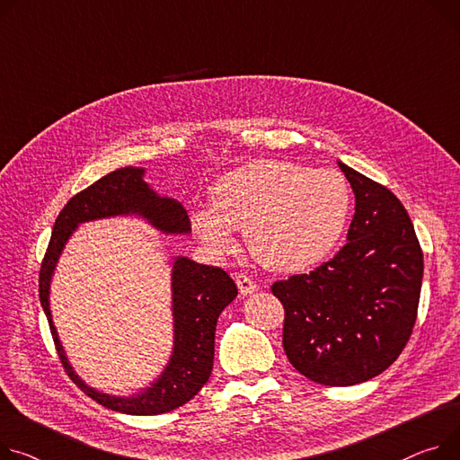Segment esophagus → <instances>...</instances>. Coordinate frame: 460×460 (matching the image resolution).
I'll return each instance as SVG.
<instances>
[{
    "label": "esophagus",
    "mask_w": 460,
    "mask_h": 460,
    "mask_svg": "<svg viewBox=\"0 0 460 460\" xmlns=\"http://www.w3.org/2000/svg\"><path fill=\"white\" fill-rule=\"evenodd\" d=\"M235 284H237L241 295H252L254 291H258L256 281L246 274H235Z\"/></svg>",
    "instance_id": "34e87169"
}]
</instances>
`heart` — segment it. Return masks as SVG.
<instances>
[{
  "instance_id": "b5f03b06",
  "label": "heart",
  "mask_w": 460,
  "mask_h": 460,
  "mask_svg": "<svg viewBox=\"0 0 460 460\" xmlns=\"http://www.w3.org/2000/svg\"><path fill=\"white\" fill-rule=\"evenodd\" d=\"M351 206L349 186L333 169L256 160L211 188V206L191 211L199 239L225 251L244 230L251 254L267 269L296 272L323 261L341 239Z\"/></svg>"
}]
</instances>
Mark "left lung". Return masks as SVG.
<instances>
[{"mask_svg": "<svg viewBox=\"0 0 460 460\" xmlns=\"http://www.w3.org/2000/svg\"><path fill=\"white\" fill-rule=\"evenodd\" d=\"M356 195L348 243L309 274L274 281L284 349L307 379L349 386L391 367L418 313L423 254L400 199L337 162Z\"/></svg>", "mask_w": 460, "mask_h": 460, "instance_id": "left-lung-1", "label": "left lung"}]
</instances>
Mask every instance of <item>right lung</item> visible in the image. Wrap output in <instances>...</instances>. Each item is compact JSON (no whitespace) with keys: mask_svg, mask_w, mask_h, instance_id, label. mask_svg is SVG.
I'll use <instances>...</instances> for the list:
<instances>
[{"mask_svg":"<svg viewBox=\"0 0 460 460\" xmlns=\"http://www.w3.org/2000/svg\"><path fill=\"white\" fill-rule=\"evenodd\" d=\"M144 167H121L67 200L55 221L40 267L39 293L60 363L81 391L107 409L125 414L153 416L188 403L209 379L211 368H214L217 319L223 309L237 296L234 279L219 267L200 265L182 256L174 260L171 274L174 321L172 353L156 381L127 398L99 393L75 374L58 341L49 309V286L57 261L67 239L81 223L116 216H139L164 234L191 232L184 206L176 199L156 195L144 181Z\"/></svg>","mask_w":460,"mask_h":460,"instance_id":"right-lung-1","label":"right lung"}]
</instances>
